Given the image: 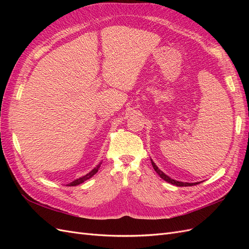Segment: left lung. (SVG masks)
<instances>
[{
    "instance_id": "1",
    "label": "left lung",
    "mask_w": 249,
    "mask_h": 249,
    "mask_svg": "<svg viewBox=\"0 0 249 249\" xmlns=\"http://www.w3.org/2000/svg\"><path fill=\"white\" fill-rule=\"evenodd\" d=\"M152 161V165H153V167H154V169L156 170V172L158 173V175L160 176V178H162L164 180H166L167 183H170V184H172V185H176V186H178V187H187V186H194V185H196V184H199V183H184V182H178V180H176V179H173V178H169L168 176H166L165 175V173L162 171V170H160L159 168H158V166L157 165L154 163V161L153 160H150Z\"/></svg>"
}]
</instances>
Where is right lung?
I'll list each match as a JSON object with an SVG mask.
<instances>
[{
    "label": "right lung",
    "mask_w": 249,
    "mask_h": 249,
    "mask_svg": "<svg viewBox=\"0 0 249 249\" xmlns=\"http://www.w3.org/2000/svg\"><path fill=\"white\" fill-rule=\"evenodd\" d=\"M101 164H102V162L97 165L96 167H94L91 171L90 172H88L86 176H84V177H82V178H77V179H74V180H72L71 183H70V184H67V186H77V185H80V184H82V183H84L85 180H87V179H89L91 177H93L95 173L99 171V168L101 167Z\"/></svg>",
    "instance_id": "right-lung-1"
}]
</instances>
